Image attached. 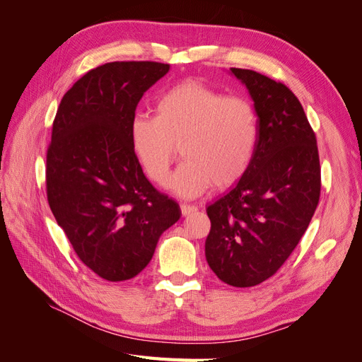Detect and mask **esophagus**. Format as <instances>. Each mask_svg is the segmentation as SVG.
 <instances>
[{
	"mask_svg": "<svg viewBox=\"0 0 362 362\" xmlns=\"http://www.w3.org/2000/svg\"><path fill=\"white\" fill-rule=\"evenodd\" d=\"M196 211H198V208H196L194 205L181 204V213H182V216H190V214H193Z\"/></svg>",
	"mask_w": 362,
	"mask_h": 362,
	"instance_id": "1",
	"label": "esophagus"
}]
</instances>
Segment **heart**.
<instances>
[{"mask_svg": "<svg viewBox=\"0 0 362 362\" xmlns=\"http://www.w3.org/2000/svg\"><path fill=\"white\" fill-rule=\"evenodd\" d=\"M258 139L254 104L193 80L161 93L156 116L139 115L129 127L134 156L157 185L168 182L180 146L185 160L170 189L185 198L204 193L213 184L226 189L242 180L254 161Z\"/></svg>", "mask_w": 362, "mask_h": 362, "instance_id": "heart-1", "label": "heart"}]
</instances>
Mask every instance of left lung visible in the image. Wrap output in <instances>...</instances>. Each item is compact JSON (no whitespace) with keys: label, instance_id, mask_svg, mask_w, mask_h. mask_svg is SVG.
Returning a JSON list of instances; mask_svg holds the SVG:
<instances>
[{"label":"left lung","instance_id":"1","mask_svg":"<svg viewBox=\"0 0 362 362\" xmlns=\"http://www.w3.org/2000/svg\"><path fill=\"white\" fill-rule=\"evenodd\" d=\"M246 84L259 119L254 161L235 187L206 208L205 257L233 287H254L281 269L300 242L320 199L317 139L288 87L231 68Z\"/></svg>","mask_w":362,"mask_h":362}]
</instances>
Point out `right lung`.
<instances>
[{"mask_svg": "<svg viewBox=\"0 0 362 362\" xmlns=\"http://www.w3.org/2000/svg\"><path fill=\"white\" fill-rule=\"evenodd\" d=\"M169 71L158 62L90 69L62 98L47 151V198L76 257L105 281L134 278L180 205L154 189L129 140L141 96Z\"/></svg>", "mask_w": 362, "mask_h": 362, "instance_id": "add662e5", "label": "right lung"}]
</instances>
